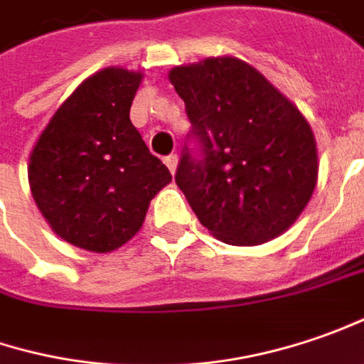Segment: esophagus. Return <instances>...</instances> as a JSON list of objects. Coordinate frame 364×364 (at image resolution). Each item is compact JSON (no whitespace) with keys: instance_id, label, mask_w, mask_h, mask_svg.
<instances>
[{"instance_id":"esophagus-1","label":"esophagus","mask_w":364,"mask_h":364,"mask_svg":"<svg viewBox=\"0 0 364 364\" xmlns=\"http://www.w3.org/2000/svg\"><path fill=\"white\" fill-rule=\"evenodd\" d=\"M177 163H179V157H177V155H169V157L165 159V165L169 167L171 173H175V171H177Z\"/></svg>"}]
</instances>
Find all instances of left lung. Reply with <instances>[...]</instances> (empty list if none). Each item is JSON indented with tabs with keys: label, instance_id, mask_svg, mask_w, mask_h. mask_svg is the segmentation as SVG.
<instances>
[{
	"label": "left lung",
	"instance_id": "obj_1",
	"mask_svg": "<svg viewBox=\"0 0 364 364\" xmlns=\"http://www.w3.org/2000/svg\"><path fill=\"white\" fill-rule=\"evenodd\" d=\"M169 80L191 122L175 183L197 220L230 245L286 232L318 175L314 134L300 110L237 58L177 66Z\"/></svg>",
	"mask_w": 364,
	"mask_h": 364
}]
</instances>
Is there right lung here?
I'll use <instances>...</instances> for the list:
<instances>
[{
  "label": "right lung",
  "mask_w": 364,
  "mask_h": 364,
  "mask_svg": "<svg viewBox=\"0 0 364 364\" xmlns=\"http://www.w3.org/2000/svg\"><path fill=\"white\" fill-rule=\"evenodd\" d=\"M143 74L96 72L58 108L30 155V187L50 228L68 244L107 254L141 230L169 169L132 127Z\"/></svg>",
  "instance_id": "right-lung-1"
}]
</instances>
